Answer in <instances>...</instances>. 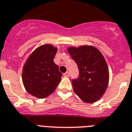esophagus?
Masks as SVG:
<instances>
[{
	"label": "esophagus",
	"instance_id": "1",
	"mask_svg": "<svg viewBox=\"0 0 132 132\" xmlns=\"http://www.w3.org/2000/svg\"><path fill=\"white\" fill-rule=\"evenodd\" d=\"M69 75H70V74L68 72H66V73H64V76H65V77H68V76H69Z\"/></svg>",
	"mask_w": 132,
	"mask_h": 132
}]
</instances>
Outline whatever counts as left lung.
<instances>
[{
	"label": "left lung",
	"instance_id": "1",
	"mask_svg": "<svg viewBox=\"0 0 132 132\" xmlns=\"http://www.w3.org/2000/svg\"><path fill=\"white\" fill-rule=\"evenodd\" d=\"M68 52L78 65L79 76L72 80L73 90L82 101L95 103L105 93L109 69L103 54L92 45L69 47Z\"/></svg>",
	"mask_w": 132,
	"mask_h": 132
}]
</instances>
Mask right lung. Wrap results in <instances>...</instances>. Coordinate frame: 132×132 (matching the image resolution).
Here are the masks:
<instances>
[{
	"label": "right lung",
	"mask_w": 132,
	"mask_h": 132,
	"mask_svg": "<svg viewBox=\"0 0 132 132\" xmlns=\"http://www.w3.org/2000/svg\"><path fill=\"white\" fill-rule=\"evenodd\" d=\"M57 50L52 45L44 44L36 48L27 59L22 80L30 95L44 98L56 90L62 75L54 62Z\"/></svg>",
	"instance_id": "obj_1"
}]
</instances>
